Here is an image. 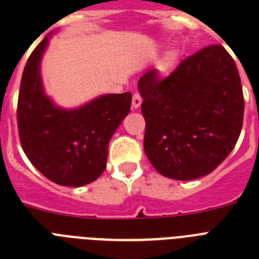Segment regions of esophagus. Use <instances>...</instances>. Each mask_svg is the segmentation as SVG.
<instances>
[{"instance_id":"esophagus-1","label":"esophagus","mask_w":259,"mask_h":259,"mask_svg":"<svg viewBox=\"0 0 259 259\" xmlns=\"http://www.w3.org/2000/svg\"><path fill=\"white\" fill-rule=\"evenodd\" d=\"M141 102L142 98L141 95H140V93H134L133 99H132V107H133V109H138V107L141 106Z\"/></svg>"}]
</instances>
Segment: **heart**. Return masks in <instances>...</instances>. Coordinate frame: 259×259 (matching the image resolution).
I'll list each match as a JSON object with an SVG mask.
<instances>
[{
  "mask_svg": "<svg viewBox=\"0 0 259 259\" xmlns=\"http://www.w3.org/2000/svg\"><path fill=\"white\" fill-rule=\"evenodd\" d=\"M177 58H179L177 51L175 50L168 51V52H166V54L157 62V70L164 75L169 74L170 71L175 68V66H176Z\"/></svg>",
  "mask_w": 259,
  "mask_h": 259,
  "instance_id": "1",
  "label": "heart"
}]
</instances>
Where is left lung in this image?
Returning a JSON list of instances; mask_svg holds the SVG:
<instances>
[{
  "label": "left lung",
  "mask_w": 259,
  "mask_h": 259,
  "mask_svg": "<svg viewBox=\"0 0 259 259\" xmlns=\"http://www.w3.org/2000/svg\"><path fill=\"white\" fill-rule=\"evenodd\" d=\"M145 118L144 149L154 169L193 180L221 165L237 144L245 99L231 55L219 44L191 55L166 78L138 80Z\"/></svg>",
  "instance_id": "left-lung-1"
}]
</instances>
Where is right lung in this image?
Returning a JSON list of instances; mask_svg holds the SVG:
<instances>
[{
	"mask_svg": "<svg viewBox=\"0 0 259 259\" xmlns=\"http://www.w3.org/2000/svg\"><path fill=\"white\" fill-rule=\"evenodd\" d=\"M46 37L30 54L21 78L17 126L22 150L56 184L82 187L106 168L110 138L129 114L132 94H107L74 110L52 103L42 90L40 62Z\"/></svg>",
	"mask_w": 259,
	"mask_h": 259,
	"instance_id": "add662e5",
	"label": "right lung"
}]
</instances>
